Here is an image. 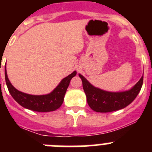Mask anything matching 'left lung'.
<instances>
[{
  "instance_id": "left-lung-1",
  "label": "left lung",
  "mask_w": 152,
  "mask_h": 152,
  "mask_svg": "<svg viewBox=\"0 0 152 152\" xmlns=\"http://www.w3.org/2000/svg\"><path fill=\"white\" fill-rule=\"evenodd\" d=\"M83 89L87 96L89 107L98 113H108L119 110L129 105L139 94L143 84V76L133 88L123 92H109L95 88L85 77L79 74Z\"/></svg>"
}]
</instances>
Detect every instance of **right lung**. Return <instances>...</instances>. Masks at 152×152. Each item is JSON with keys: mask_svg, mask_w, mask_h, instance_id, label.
Here are the masks:
<instances>
[{"mask_svg": "<svg viewBox=\"0 0 152 152\" xmlns=\"http://www.w3.org/2000/svg\"><path fill=\"white\" fill-rule=\"evenodd\" d=\"M76 74L77 72L75 71L63 78L59 84L50 94L45 95H31L19 91L12 85L8 79L5 66V80L10 95L23 107L36 112H50L59 108L63 103L64 94L71 79L75 77Z\"/></svg>", "mask_w": 152, "mask_h": 152, "instance_id": "obj_1", "label": "right lung"}]
</instances>
